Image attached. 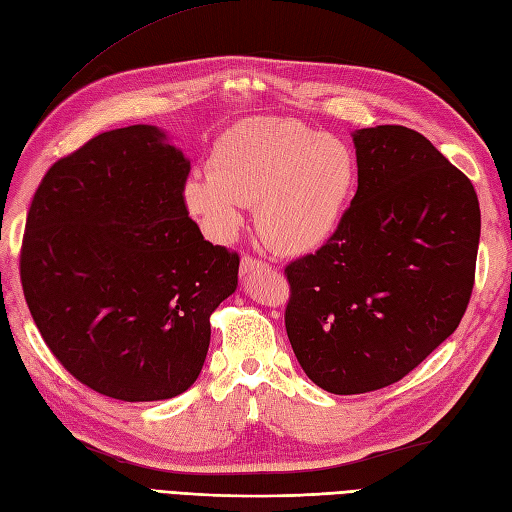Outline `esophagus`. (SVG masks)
Wrapping results in <instances>:
<instances>
[{
  "instance_id": "1",
  "label": "esophagus",
  "mask_w": 512,
  "mask_h": 512,
  "mask_svg": "<svg viewBox=\"0 0 512 512\" xmlns=\"http://www.w3.org/2000/svg\"><path fill=\"white\" fill-rule=\"evenodd\" d=\"M270 264H266V261H261L257 257H251V255H244L242 261H240V274L242 277H248V274H253L257 270H268Z\"/></svg>"
}]
</instances>
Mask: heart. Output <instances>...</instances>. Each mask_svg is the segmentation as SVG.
<instances>
[{"mask_svg": "<svg viewBox=\"0 0 512 512\" xmlns=\"http://www.w3.org/2000/svg\"><path fill=\"white\" fill-rule=\"evenodd\" d=\"M212 173H194L183 196L216 240H229L255 203L257 231L274 251H316L339 229L357 186L348 142L294 119H246L222 134Z\"/></svg>", "mask_w": 512, "mask_h": 512, "instance_id": "1", "label": "heart"}]
</instances>
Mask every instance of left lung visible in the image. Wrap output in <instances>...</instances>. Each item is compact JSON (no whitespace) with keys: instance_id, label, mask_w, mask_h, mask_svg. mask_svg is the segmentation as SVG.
Wrapping results in <instances>:
<instances>
[{"instance_id":"1","label":"left lung","mask_w":512,"mask_h":512,"mask_svg":"<svg viewBox=\"0 0 512 512\" xmlns=\"http://www.w3.org/2000/svg\"><path fill=\"white\" fill-rule=\"evenodd\" d=\"M359 188L333 238L285 266V331L300 368L337 396L398 383L448 339L476 277L471 181L415 129L352 134Z\"/></svg>"}]
</instances>
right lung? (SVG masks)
<instances>
[{
  "instance_id": "right-lung-1",
  "label": "right lung",
  "mask_w": 512,
  "mask_h": 512,
  "mask_svg": "<svg viewBox=\"0 0 512 512\" xmlns=\"http://www.w3.org/2000/svg\"><path fill=\"white\" fill-rule=\"evenodd\" d=\"M190 162L153 125L103 131L38 186L21 244L25 303L47 348L108 398H175L201 374L209 316L240 255L188 216Z\"/></svg>"
}]
</instances>
